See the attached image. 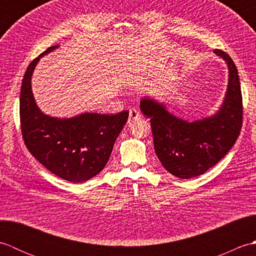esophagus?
I'll return each mask as SVG.
<instances>
[{
  "label": "esophagus",
  "mask_w": 256,
  "mask_h": 256,
  "mask_svg": "<svg viewBox=\"0 0 256 256\" xmlns=\"http://www.w3.org/2000/svg\"><path fill=\"white\" fill-rule=\"evenodd\" d=\"M140 118H142V116H140V113L138 110H135V108L130 110L128 122H134V121H136V120H140Z\"/></svg>",
  "instance_id": "1"
}]
</instances>
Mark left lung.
<instances>
[{
    "mask_svg": "<svg viewBox=\"0 0 256 256\" xmlns=\"http://www.w3.org/2000/svg\"><path fill=\"white\" fill-rule=\"evenodd\" d=\"M214 52L229 70L224 102L214 116L189 122L153 98L140 99V111L150 118L156 155L165 170L178 178L202 175L228 154L241 131L243 106L238 69L226 52Z\"/></svg>",
    "mask_w": 256,
    "mask_h": 256,
    "instance_id": "left-lung-1",
    "label": "left lung"
}]
</instances>
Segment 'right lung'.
Segmentation results:
<instances>
[{"mask_svg":"<svg viewBox=\"0 0 256 256\" xmlns=\"http://www.w3.org/2000/svg\"><path fill=\"white\" fill-rule=\"evenodd\" d=\"M58 47H50L27 67L20 88V128L26 148L42 166L64 180L82 182L106 165L128 112L116 116L84 112L68 118L42 112L32 91V76L40 59Z\"/></svg>","mask_w":256,"mask_h":256,"instance_id":"obj_1","label":"right lung"}]
</instances>
